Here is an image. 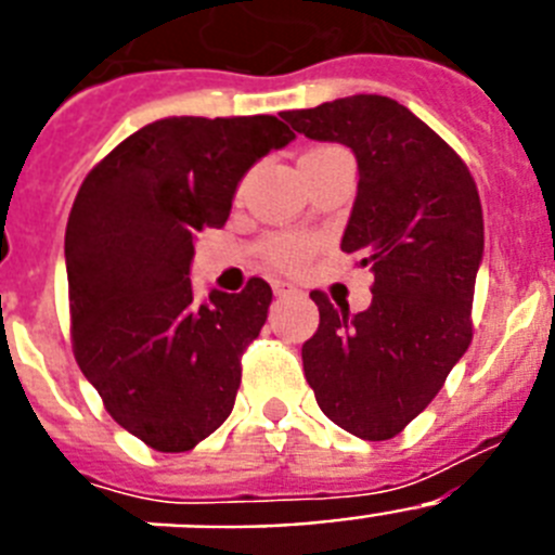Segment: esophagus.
<instances>
[{"label": "esophagus", "instance_id": "obj_1", "mask_svg": "<svg viewBox=\"0 0 555 555\" xmlns=\"http://www.w3.org/2000/svg\"><path fill=\"white\" fill-rule=\"evenodd\" d=\"M274 294H278V297H286V294H294L297 292V288L292 286V283H283V281H274Z\"/></svg>", "mask_w": 555, "mask_h": 555}]
</instances>
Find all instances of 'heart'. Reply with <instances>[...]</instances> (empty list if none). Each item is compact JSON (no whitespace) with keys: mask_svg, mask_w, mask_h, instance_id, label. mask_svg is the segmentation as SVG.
<instances>
[{"mask_svg":"<svg viewBox=\"0 0 555 555\" xmlns=\"http://www.w3.org/2000/svg\"><path fill=\"white\" fill-rule=\"evenodd\" d=\"M325 150H331V146H313V150H308L302 158L320 155V152ZM311 253H313V242L302 233H272L261 242V255L278 269L302 267V263L311 258Z\"/></svg>","mask_w":555,"mask_h":555,"instance_id":"1","label":"heart"}]
</instances>
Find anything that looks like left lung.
Instances as JSON below:
<instances>
[{
  "label": "left lung",
  "mask_w": 555,
  "mask_h": 555,
  "mask_svg": "<svg viewBox=\"0 0 555 555\" xmlns=\"http://www.w3.org/2000/svg\"><path fill=\"white\" fill-rule=\"evenodd\" d=\"M283 119L356 152L358 197L341 249L375 272L372 306L350 313L311 292L320 327L302 345V366L327 420L384 442L428 409L473 341L478 185L453 146L389 96H345Z\"/></svg>",
  "instance_id": "8db88e82"
}]
</instances>
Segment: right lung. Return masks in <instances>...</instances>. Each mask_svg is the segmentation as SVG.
Masks as SVG:
<instances>
[{
  "mask_svg": "<svg viewBox=\"0 0 555 555\" xmlns=\"http://www.w3.org/2000/svg\"><path fill=\"white\" fill-rule=\"evenodd\" d=\"M294 132L278 116H171L88 171L66 224L72 350L102 405L146 448L185 453L224 423L272 288L199 300L194 242L222 228L244 171Z\"/></svg>",
  "mask_w": 555,
  "mask_h": 555,
  "instance_id": "obj_1",
  "label": "right lung"
}]
</instances>
